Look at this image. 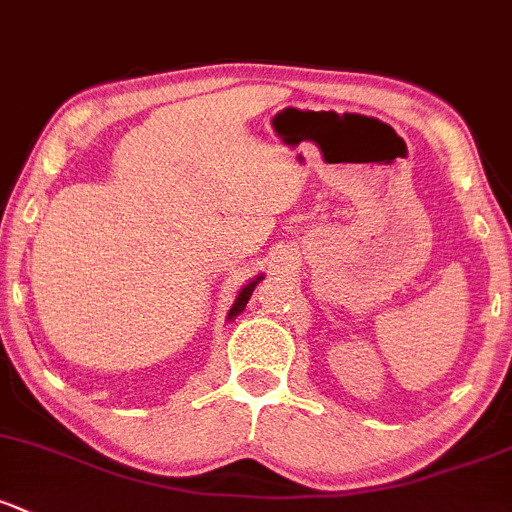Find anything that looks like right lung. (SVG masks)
<instances>
[{
  "label": "right lung",
  "instance_id": "obj_1",
  "mask_svg": "<svg viewBox=\"0 0 512 512\" xmlns=\"http://www.w3.org/2000/svg\"><path fill=\"white\" fill-rule=\"evenodd\" d=\"M262 279H265V274H257V277H252L250 282L245 284V287L240 289L238 292V297H235V301H233V306H230V311H228V321H233L235 316L240 314V311H245V306H247V301H250V297H252V292H255V287H257V282H262Z\"/></svg>",
  "mask_w": 512,
  "mask_h": 512
}]
</instances>
